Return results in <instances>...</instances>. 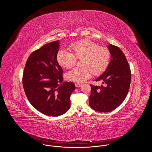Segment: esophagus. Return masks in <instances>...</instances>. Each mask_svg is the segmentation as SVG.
Masks as SVG:
<instances>
[{"label":"esophagus","instance_id":"1","mask_svg":"<svg viewBox=\"0 0 152 152\" xmlns=\"http://www.w3.org/2000/svg\"><path fill=\"white\" fill-rule=\"evenodd\" d=\"M75 86H76V87H81V84H79V83H76V84H75Z\"/></svg>","mask_w":152,"mask_h":152}]
</instances>
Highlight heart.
I'll return each mask as SVG.
<instances>
[{"instance_id": "1", "label": "heart", "mask_w": 152, "mask_h": 152, "mask_svg": "<svg viewBox=\"0 0 152 152\" xmlns=\"http://www.w3.org/2000/svg\"><path fill=\"white\" fill-rule=\"evenodd\" d=\"M71 51H58L56 59L58 64L66 68L75 64L77 58H81L80 65L66 73L68 80L76 83H82L90 78L92 71L94 75L103 72L108 67L110 52L107 47H101L95 42L83 39L71 44L69 46Z\"/></svg>"}]
</instances>
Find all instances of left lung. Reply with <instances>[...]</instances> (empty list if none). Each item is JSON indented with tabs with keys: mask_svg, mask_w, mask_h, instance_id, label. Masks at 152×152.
<instances>
[{
	"mask_svg": "<svg viewBox=\"0 0 152 152\" xmlns=\"http://www.w3.org/2000/svg\"><path fill=\"white\" fill-rule=\"evenodd\" d=\"M108 49L111 60L106 71L96 80L105 86L91 84L90 107L100 112H108L117 108L126 98L130 87L131 72L129 65L119 47L110 44Z\"/></svg>",
	"mask_w": 152,
	"mask_h": 152,
	"instance_id": "left-lung-1",
	"label": "left lung"
}]
</instances>
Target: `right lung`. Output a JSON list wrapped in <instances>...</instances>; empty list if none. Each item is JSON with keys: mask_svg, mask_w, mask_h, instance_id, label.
Segmentation results:
<instances>
[{"mask_svg": "<svg viewBox=\"0 0 152 152\" xmlns=\"http://www.w3.org/2000/svg\"><path fill=\"white\" fill-rule=\"evenodd\" d=\"M59 41L44 45L28 58L23 73V86L31 104L48 116H60L70 108L72 82L61 84L63 70L56 56Z\"/></svg>", "mask_w": 152, "mask_h": 152, "instance_id": "right-lung-1", "label": "right lung"}]
</instances>
